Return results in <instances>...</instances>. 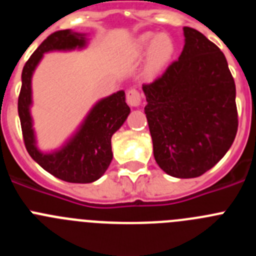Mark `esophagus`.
Instances as JSON below:
<instances>
[{"mask_svg":"<svg viewBox=\"0 0 256 256\" xmlns=\"http://www.w3.org/2000/svg\"><path fill=\"white\" fill-rule=\"evenodd\" d=\"M126 102L133 108H138L141 105V94L136 88H130V91L126 92Z\"/></svg>","mask_w":256,"mask_h":256,"instance_id":"1","label":"esophagus"}]
</instances>
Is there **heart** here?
Masks as SVG:
<instances>
[{"instance_id": "heart-1", "label": "heart", "mask_w": 256, "mask_h": 256, "mask_svg": "<svg viewBox=\"0 0 256 256\" xmlns=\"http://www.w3.org/2000/svg\"><path fill=\"white\" fill-rule=\"evenodd\" d=\"M174 52V44L166 34H152L144 33L136 40V56L148 55L144 72L150 76H155L168 64Z\"/></svg>"}]
</instances>
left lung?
Here are the masks:
<instances>
[{"label":"left lung","instance_id":"1","mask_svg":"<svg viewBox=\"0 0 256 256\" xmlns=\"http://www.w3.org/2000/svg\"><path fill=\"white\" fill-rule=\"evenodd\" d=\"M184 47L160 78L142 90L154 156L176 178L200 177L232 146L236 86L223 52L202 33L183 28Z\"/></svg>","mask_w":256,"mask_h":256}]
</instances>
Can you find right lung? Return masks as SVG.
<instances>
[{
    "mask_svg": "<svg viewBox=\"0 0 256 256\" xmlns=\"http://www.w3.org/2000/svg\"><path fill=\"white\" fill-rule=\"evenodd\" d=\"M87 44L86 33L72 29L48 36L22 68V90L18 100L22 138L32 159L50 174L70 183H91L101 178L112 160V134L123 126L130 112L124 91H118L94 104L78 130L60 148L51 152L38 148L30 115L32 76L36 68L47 52L82 50Z\"/></svg>",
    "mask_w": 256,
    "mask_h": 256,
    "instance_id": "right-lung-1",
    "label": "right lung"
}]
</instances>
